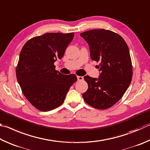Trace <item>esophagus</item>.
<instances>
[{
  "label": "esophagus",
  "mask_w": 150,
  "mask_h": 150,
  "mask_svg": "<svg viewBox=\"0 0 150 150\" xmlns=\"http://www.w3.org/2000/svg\"><path fill=\"white\" fill-rule=\"evenodd\" d=\"M77 79H78V81H82V80H83V76H78Z\"/></svg>",
  "instance_id": "1"
}]
</instances>
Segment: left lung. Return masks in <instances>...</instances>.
Returning a JSON list of instances; mask_svg holds the SVG:
<instances>
[{"label":"left lung","mask_w":150,"mask_h":150,"mask_svg":"<svg viewBox=\"0 0 150 150\" xmlns=\"http://www.w3.org/2000/svg\"><path fill=\"white\" fill-rule=\"evenodd\" d=\"M90 47L91 60L99 62V78L84 76L88 89L84 101L98 109H106L119 101L130 84L132 67L129 49L121 36L106 30H91L81 33Z\"/></svg>","instance_id":"obj_1"}]
</instances>
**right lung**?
<instances>
[{
  "label": "right lung",
  "mask_w": 150,
  "mask_h": 150,
  "mask_svg": "<svg viewBox=\"0 0 150 150\" xmlns=\"http://www.w3.org/2000/svg\"><path fill=\"white\" fill-rule=\"evenodd\" d=\"M74 33H47L31 38L22 47L16 67V78L25 98L41 111H49L64 102L75 74L55 70Z\"/></svg>",
  "instance_id": "add662e5"
}]
</instances>
